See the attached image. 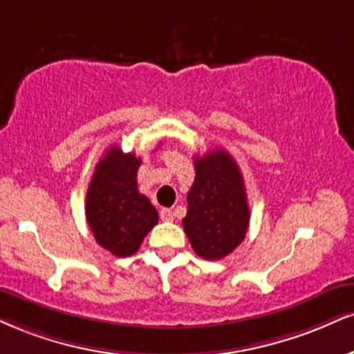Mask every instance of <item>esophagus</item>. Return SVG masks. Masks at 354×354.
Listing matches in <instances>:
<instances>
[{"mask_svg":"<svg viewBox=\"0 0 354 354\" xmlns=\"http://www.w3.org/2000/svg\"><path fill=\"white\" fill-rule=\"evenodd\" d=\"M160 218H161V221H173L174 212L171 209H166V207H163V209L160 211Z\"/></svg>","mask_w":354,"mask_h":354,"instance_id":"esophagus-1","label":"esophagus"}]
</instances>
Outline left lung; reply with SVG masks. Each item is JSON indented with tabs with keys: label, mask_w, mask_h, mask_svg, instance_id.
<instances>
[{
	"label": "left lung",
	"mask_w": 354,
	"mask_h": 354,
	"mask_svg": "<svg viewBox=\"0 0 354 354\" xmlns=\"http://www.w3.org/2000/svg\"><path fill=\"white\" fill-rule=\"evenodd\" d=\"M183 229L199 257L218 261L244 241L250 212L239 166L227 151L211 150L194 158Z\"/></svg>",
	"instance_id": "8db88e82"
}]
</instances>
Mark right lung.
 <instances>
[{
    "mask_svg": "<svg viewBox=\"0 0 354 354\" xmlns=\"http://www.w3.org/2000/svg\"><path fill=\"white\" fill-rule=\"evenodd\" d=\"M142 158L110 147L95 166L87 189L85 218L99 244L117 257H130L158 223V212L138 191Z\"/></svg>",
    "mask_w": 354,
    "mask_h": 354,
    "instance_id": "right-lung-1",
    "label": "right lung"
}]
</instances>
